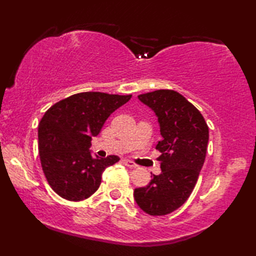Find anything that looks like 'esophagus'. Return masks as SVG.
<instances>
[{
	"mask_svg": "<svg viewBox=\"0 0 256 256\" xmlns=\"http://www.w3.org/2000/svg\"><path fill=\"white\" fill-rule=\"evenodd\" d=\"M124 164L128 166V168H136V165L133 163L132 160H124Z\"/></svg>",
	"mask_w": 256,
	"mask_h": 256,
	"instance_id": "obj_1",
	"label": "esophagus"
}]
</instances>
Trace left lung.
Returning <instances> with one entry per match:
<instances>
[{"label": "left lung", "instance_id": "8db88e82", "mask_svg": "<svg viewBox=\"0 0 256 256\" xmlns=\"http://www.w3.org/2000/svg\"><path fill=\"white\" fill-rule=\"evenodd\" d=\"M157 116L163 139L156 149L162 155V173L149 184L134 189V200L149 216H166L184 204L196 186L205 162L208 126L200 112L173 90L138 96Z\"/></svg>", "mask_w": 256, "mask_h": 256}]
</instances>
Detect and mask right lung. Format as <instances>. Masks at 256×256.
I'll list each match as a JSON object with an SVG mask.
<instances>
[{
  "label": "right lung",
  "instance_id": "1",
  "mask_svg": "<svg viewBox=\"0 0 256 256\" xmlns=\"http://www.w3.org/2000/svg\"><path fill=\"white\" fill-rule=\"evenodd\" d=\"M102 92L72 94L54 104L38 124L40 165L48 184L67 200H84L98 190L104 170L118 156L93 157L91 140L117 108L131 99Z\"/></svg>",
  "mask_w": 256,
  "mask_h": 256
}]
</instances>
